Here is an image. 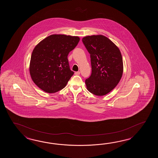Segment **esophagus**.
<instances>
[{
    "label": "esophagus",
    "mask_w": 158,
    "mask_h": 158,
    "mask_svg": "<svg viewBox=\"0 0 158 158\" xmlns=\"http://www.w3.org/2000/svg\"><path fill=\"white\" fill-rule=\"evenodd\" d=\"M74 74H76V75H80V72H79V71L76 72L74 73Z\"/></svg>",
    "instance_id": "1"
}]
</instances>
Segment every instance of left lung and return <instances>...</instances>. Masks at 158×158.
I'll use <instances>...</instances> for the list:
<instances>
[{"label": "left lung", "mask_w": 158, "mask_h": 158, "mask_svg": "<svg viewBox=\"0 0 158 158\" xmlns=\"http://www.w3.org/2000/svg\"><path fill=\"white\" fill-rule=\"evenodd\" d=\"M82 42L90 54L91 74L85 80L87 89L97 96L106 95L116 86L123 75L120 50L102 35L84 37Z\"/></svg>", "instance_id": "8db88e82"}]
</instances>
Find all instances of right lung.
<instances>
[{
    "instance_id": "obj_1",
    "label": "right lung",
    "mask_w": 158,
    "mask_h": 158,
    "mask_svg": "<svg viewBox=\"0 0 158 158\" xmlns=\"http://www.w3.org/2000/svg\"><path fill=\"white\" fill-rule=\"evenodd\" d=\"M80 41L78 37L53 34L37 44L30 59L32 80L44 91L56 93L63 89L74 74L68 55Z\"/></svg>"
}]
</instances>
